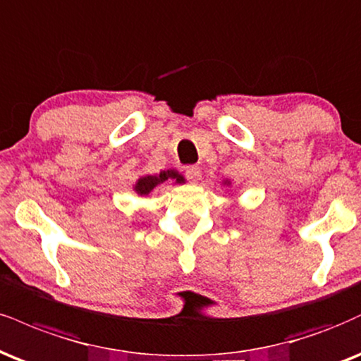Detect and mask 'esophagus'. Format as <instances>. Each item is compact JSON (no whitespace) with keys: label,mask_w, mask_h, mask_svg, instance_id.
<instances>
[{"label":"esophagus","mask_w":361,"mask_h":361,"mask_svg":"<svg viewBox=\"0 0 361 361\" xmlns=\"http://www.w3.org/2000/svg\"><path fill=\"white\" fill-rule=\"evenodd\" d=\"M185 175L190 181H192V183H197L200 178H202V171H200L198 166H186L185 168Z\"/></svg>","instance_id":"34e87169"}]
</instances>
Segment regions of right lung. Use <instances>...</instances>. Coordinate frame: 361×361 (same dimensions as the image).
<instances>
[{"mask_svg":"<svg viewBox=\"0 0 361 361\" xmlns=\"http://www.w3.org/2000/svg\"><path fill=\"white\" fill-rule=\"evenodd\" d=\"M168 180H173L176 181V183H183V176L180 175V173L175 171V169H168V171H161L159 175L156 176H142L139 178L136 186H134V190H136L137 195H147L149 192H153L158 185L164 183V181Z\"/></svg>","mask_w":361,"mask_h":361,"instance_id":"1","label":"right lung"}]
</instances>
